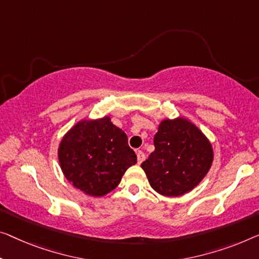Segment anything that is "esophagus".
<instances>
[{
	"mask_svg": "<svg viewBox=\"0 0 259 259\" xmlns=\"http://www.w3.org/2000/svg\"><path fill=\"white\" fill-rule=\"evenodd\" d=\"M136 153H137V161H138V164L143 163V161L145 160V153L143 152V151H141V150H138Z\"/></svg>",
	"mask_w": 259,
	"mask_h": 259,
	"instance_id": "1",
	"label": "esophagus"
}]
</instances>
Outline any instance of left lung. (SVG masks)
Masks as SVG:
<instances>
[{
  "instance_id": "left-lung-1",
  "label": "left lung",
  "mask_w": 259,
  "mask_h": 259,
  "mask_svg": "<svg viewBox=\"0 0 259 259\" xmlns=\"http://www.w3.org/2000/svg\"><path fill=\"white\" fill-rule=\"evenodd\" d=\"M153 143L154 151L141 167L153 190L164 196L194 190L213 164L211 143L187 117L163 119Z\"/></svg>"
}]
</instances>
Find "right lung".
Listing matches in <instances>:
<instances>
[{"label": "right lung", "instance_id": "obj_1", "mask_svg": "<svg viewBox=\"0 0 259 259\" xmlns=\"http://www.w3.org/2000/svg\"><path fill=\"white\" fill-rule=\"evenodd\" d=\"M58 160L73 186L98 198L118 186L126 169L137 163V157L124 131L110 116H103L76 122L59 143Z\"/></svg>", "mask_w": 259, "mask_h": 259}]
</instances>
